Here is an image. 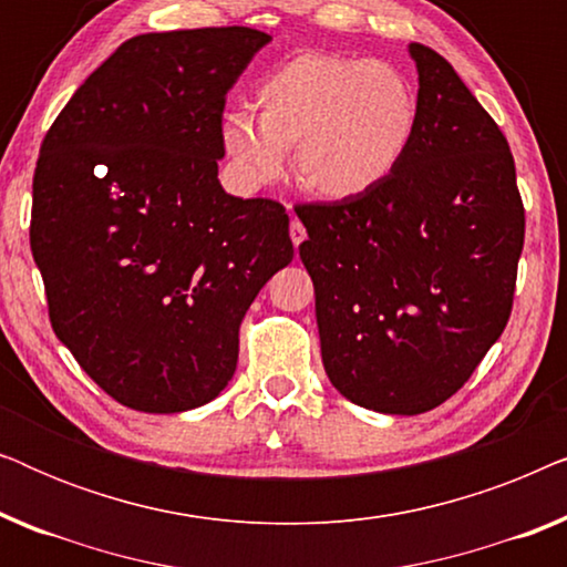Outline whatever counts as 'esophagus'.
<instances>
[{
  "label": "esophagus",
  "mask_w": 567,
  "mask_h": 567,
  "mask_svg": "<svg viewBox=\"0 0 567 567\" xmlns=\"http://www.w3.org/2000/svg\"><path fill=\"white\" fill-rule=\"evenodd\" d=\"M289 212H291V206H289ZM289 235H291V243H293V247H299V245L305 243V239H307V229H305V224H301V221L297 219V216H293V219H291Z\"/></svg>",
  "instance_id": "1"
}]
</instances>
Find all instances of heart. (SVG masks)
Masks as SVG:
<instances>
[{"mask_svg": "<svg viewBox=\"0 0 567 567\" xmlns=\"http://www.w3.org/2000/svg\"><path fill=\"white\" fill-rule=\"evenodd\" d=\"M255 107L221 115L219 144L247 190L281 181L293 151L299 183L330 200L379 188L413 144V82L384 61L301 53L255 90Z\"/></svg>", "mask_w": 567, "mask_h": 567, "instance_id": "obj_1", "label": "heart"}]
</instances>
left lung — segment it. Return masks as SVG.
Wrapping results in <instances>:
<instances>
[{
	"label": "left lung",
	"mask_w": 567,
	"mask_h": 567,
	"mask_svg": "<svg viewBox=\"0 0 567 567\" xmlns=\"http://www.w3.org/2000/svg\"><path fill=\"white\" fill-rule=\"evenodd\" d=\"M417 128L367 196L297 206L322 363L346 400L386 415L439 408L501 338L524 206L506 136L454 66L421 43Z\"/></svg>",
	"instance_id": "1"
}]
</instances>
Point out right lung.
Returning <instances> with one entry per match:
<instances>
[{
  "instance_id": "obj_1",
  "label": "right lung",
  "mask_w": 567,
  "mask_h": 567,
  "mask_svg": "<svg viewBox=\"0 0 567 567\" xmlns=\"http://www.w3.org/2000/svg\"><path fill=\"white\" fill-rule=\"evenodd\" d=\"M268 43L252 28L131 38L43 138L30 250L53 332L126 408L219 398L239 322L293 258L284 206L219 183L227 92Z\"/></svg>"
}]
</instances>
